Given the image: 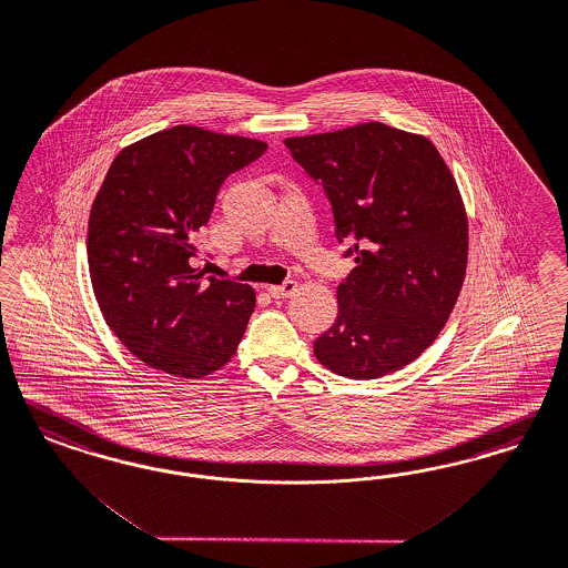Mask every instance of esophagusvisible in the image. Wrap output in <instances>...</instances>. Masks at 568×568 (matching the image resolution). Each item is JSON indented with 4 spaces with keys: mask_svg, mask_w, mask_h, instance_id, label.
<instances>
[{
    "mask_svg": "<svg viewBox=\"0 0 568 568\" xmlns=\"http://www.w3.org/2000/svg\"><path fill=\"white\" fill-rule=\"evenodd\" d=\"M266 290H268V294L273 295V297H290V295L295 294L297 283H295L294 278H287L281 285H268Z\"/></svg>",
    "mask_w": 568,
    "mask_h": 568,
    "instance_id": "34e87169",
    "label": "esophagus"
}]
</instances>
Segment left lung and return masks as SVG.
Here are the masks:
<instances>
[{
  "label": "left lung",
  "mask_w": 568,
  "mask_h": 568,
  "mask_svg": "<svg viewBox=\"0 0 568 568\" xmlns=\"http://www.w3.org/2000/svg\"><path fill=\"white\" fill-rule=\"evenodd\" d=\"M285 146L323 186L335 239L356 262L314 356L351 379L409 365L445 327L466 276L468 220L447 163L428 138L377 121Z\"/></svg>",
  "instance_id": "left-lung-1"
}]
</instances>
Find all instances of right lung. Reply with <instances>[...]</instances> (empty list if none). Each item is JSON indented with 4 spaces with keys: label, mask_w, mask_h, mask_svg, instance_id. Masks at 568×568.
Instances as JSON below:
<instances>
[{
    "label": "right lung",
    "mask_w": 568,
    "mask_h": 568,
    "mask_svg": "<svg viewBox=\"0 0 568 568\" xmlns=\"http://www.w3.org/2000/svg\"><path fill=\"white\" fill-rule=\"evenodd\" d=\"M264 151L262 140L176 125L111 163L90 212V278L106 325L149 367L203 377L236 353L254 290L205 278L195 239L224 180Z\"/></svg>",
    "instance_id": "right-lung-1"
}]
</instances>
